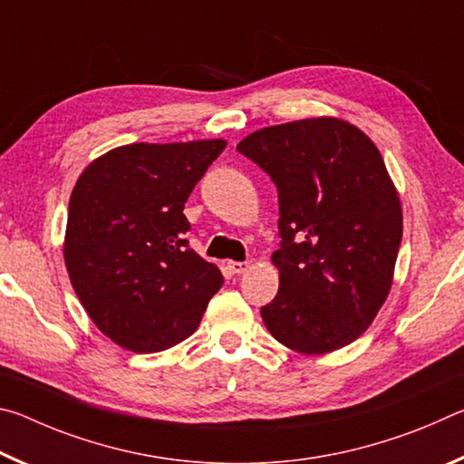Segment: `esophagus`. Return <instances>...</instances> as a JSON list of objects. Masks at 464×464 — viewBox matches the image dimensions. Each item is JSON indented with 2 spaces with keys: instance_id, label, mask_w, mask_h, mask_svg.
<instances>
[{
  "instance_id": "obj_1",
  "label": "esophagus",
  "mask_w": 464,
  "mask_h": 464,
  "mask_svg": "<svg viewBox=\"0 0 464 464\" xmlns=\"http://www.w3.org/2000/svg\"><path fill=\"white\" fill-rule=\"evenodd\" d=\"M227 268L231 270V274H243V272H247L249 270V264L247 262H229L227 264Z\"/></svg>"
}]
</instances>
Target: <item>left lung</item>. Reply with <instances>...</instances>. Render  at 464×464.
<instances>
[{
  "instance_id": "1",
  "label": "left lung",
  "mask_w": 464,
  "mask_h": 464,
  "mask_svg": "<svg viewBox=\"0 0 464 464\" xmlns=\"http://www.w3.org/2000/svg\"><path fill=\"white\" fill-rule=\"evenodd\" d=\"M237 151L278 190L280 288L262 307L266 327L298 354L352 343L387 301L403 235L379 149L354 124L321 116L251 132Z\"/></svg>"
}]
</instances>
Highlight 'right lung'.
I'll use <instances>...</instances> for the list:
<instances>
[{
	"mask_svg": "<svg viewBox=\"0 0 464 464\" xmlns=\"http://www.w3.org/2000/svg\"><path fill=\"white\" fill-rule=\"evenodd\" d=\"M225 145L116 147L77 179L65 266L93 324L122 348L151 354L186 340L223 286L221 270L188 246L184 204Z\"/></svg>",
	"mask_w": 464,
	"mask_h": 464,
	"instance_id": "1",
	"label": "right lung"
}]
</instances>
